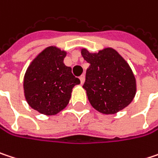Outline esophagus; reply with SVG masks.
I'll list each match as a JSON object with an SVG mask.
<instances>
[{
  "mask_svg": "<svg viewBox=\"0 0 158 158\" xmlns=\"http://www.w3.org/2000/svg\"><path fill=\"white\" fill-rule=\"evenodd\" d=\"M79 79H80V83L83 84L84 81H85V76H84V75H81V76L79 77Z\"/></svg>",
  "mask_w": 158,
  "mask_h": 158,
  "instance_id": "34e87169",
  "label": "esophagus"
}]
</instances>
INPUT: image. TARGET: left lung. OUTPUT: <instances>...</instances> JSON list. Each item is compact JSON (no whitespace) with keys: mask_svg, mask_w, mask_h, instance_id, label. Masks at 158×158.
I'll return each mask as SVG.
<instances>
[{"mask_svg":"<svg viewBox=\"0 0 158 158\" xmlns=\"http://www.w3.org/2000/svg\"><path fill=\"white\" fill-rule=\"evenodd\" d=\"M81 55L89 63L83 89L91 106L106 115L127 107L135 98L136 82L130 66L121 55L112 48L97 53L81 49Z\"/></svg>","mask_w":158,"mask_h":158,"instance_id":"1","label":"left lung"}]
</instances>
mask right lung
Returning <instances> with one entry per match:
<instances>
[{
    "mask_svg": "<svg viewBox=\"0 0 158 158\" xmlns=\"http://www.w3.org/2000/svg\"><path fill=\"white\" fill-rule=\"evenodd\" d=\"M65 50L50 46L39 53L29 65L23 79L24 96L31 108L52 116L69 102L72 89L80 83L71 68L63 63Z\"/></svg>",
    "mask_w": 158,
    "mask_h": 158,
    "instance_id": "obj_1",
    "label": "right lung"
}]
</instances>
